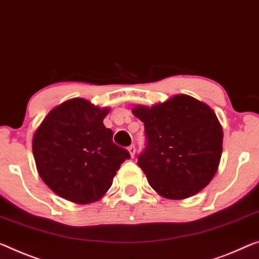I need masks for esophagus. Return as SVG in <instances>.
<instances>
[{
  "mask_svg": "<svg viewBox=\"0 0 259 259\" xmlns=\"http://www.w3.org/2000/svg\"><path fill=\"white\" fill-rule=\"evenodd\" d=\"M127 150H128V153H130V155H131V157H134V154H135V146L134 145H131L128 148H127Z\"/></svg>",
  "mask_w": 259,
  "mask_h": 259,
  "instance_id": "obj_1",
  "label": "esophagus"
}]
</instances>
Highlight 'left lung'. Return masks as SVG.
<instances>
[{
  "instance_id": "8db88e82",
  "label": "left lung",
  "mask_w": 259,
  "mask_h": 259,
  "mask_svg": "<svg viewBox=\"0 0 259 259\" xmlns=\"http://www.w3.org/2000/svg\"><path fill=\"white\" fill-rule=\"evenodd\" d=\"M147 147L138 157L149 185L166 199L181 200L206 188L215 176L224 132L214 111L188 95L153 106L137 105Z\"/></svg>"
}]
</instances>
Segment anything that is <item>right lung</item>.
Wrapping results in <instances>:
<instances>
[{"mask_svg": "<svg viewBox=\"0 0 259 259\" xmlns=\"http://www.w3.org/2000/svg\"><path fill=\"white\" fill-rule=\"evenodd\" d=\"M110 107L73 98L52 109L35 130L32 152L39 176L55 194L79 205L104 197L126 149L113 143L103 120Z\"/></svg>", "mask_w": 259, "mask_h": 259, "instance_id": "obj_1", "label": "right lung"}]
</instances>
